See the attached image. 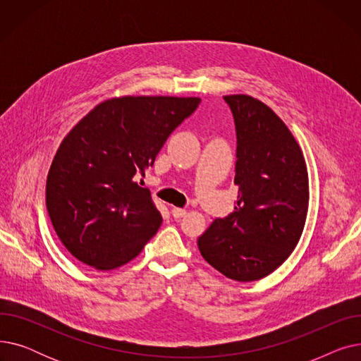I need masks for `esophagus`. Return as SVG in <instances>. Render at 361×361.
Masks as SVG:
<instances>
[{
    "instance_id": "obj_1",
    "label": "esophagus",
    "mask_w": 361,
    "mask_h": 361,
    "mask_svg": "<svg viewBox=\"0 0 361 361\" xmlns=\"http://www.w3.org/2000/svg\"><path fill=\"white\" fill-rule=\"evenodd\" d=\"M171 214H173V216L174 218H183L185 214H187V211L185 209H183V207H173V209H171Z\"/></svg>"
}]
</instances>
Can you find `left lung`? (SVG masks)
<instances>
[{"label": "left lung", "instance_id": "obj_1", "mask_svg": "<svg viewBox=\"0 0 361 361\" xmlns=\"http://www.w3.org/2000/svg\"><path fill=\"white\" fill-rule=\"evenodd\" d=\"M237 133L234 212L199 238L203 259L226 278L257 281L288 259L305 228L309 176L302 152L276 114L249 94L224 97Z\"/></svg>", "mask_w": 361, "mask_h": 361}]
</instances>
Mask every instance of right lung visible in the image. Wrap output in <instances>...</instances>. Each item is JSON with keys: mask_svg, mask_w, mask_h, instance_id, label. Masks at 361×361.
<instances>
[{"mask_svg": "<svg viewBox=\"0 0 361 361\" xmlns=\"http://www.w3.org/2000/svg\"><path fill=\"white\" fill-rule=\"evenodd\" d=\"M200 98L123 97L94 106L61 142L47 178V209L64 247L111 271L135 259L162 216L137 183Z\"/></svg>", "mask_w": 361, "mask_h": 361, "instance_id": "add662e5", "label": "right lung"}]
</instances>
